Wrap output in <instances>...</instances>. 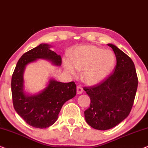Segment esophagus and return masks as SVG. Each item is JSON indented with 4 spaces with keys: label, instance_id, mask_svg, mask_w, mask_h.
<instances>
[{
    "label": "esophagus",
    "instance_id": "esophagus-1",
    "mask_svg": "<svg viewBox=\"0 0 148 148\" xmlns=\"http://www.w3.org/2000/svg\"><path fill=\"white\" fill-rule=\"evenodd\" d=\"M83 92H84V90H83L82 87L79 86L77 87V94H82Z\"/></svg>",
    "mask_w": 148,
    "mask_h": 148
}]
</instances>
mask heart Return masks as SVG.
<instances>
[{"mask_svg":"<svg viewBox=\"0 0 148 148\" xmlns=\"http://www.w3.org/2000/svg\"><path fill=\"white\" fill-rule=\"evenodd\" d=\"M115 56L110 50L94 46L79 47L74 50L71 60H64V67L70 75L76 76L77 71L84 70L83 79L87 84L95 85L108 77L115 64Z\"/></svg>","mask_w":148,"mask_h":148,"instance_id":"heart-1","label":"heart"}]
</instances>
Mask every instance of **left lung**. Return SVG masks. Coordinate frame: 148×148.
Here are the masks:
<instances>
[{"label":"left lung","mask_w":148,"mask_h":148,"mask_svg":"<svg viewBox=\"0 0 148 148\" xmlns=\"http://www.w3.org/2000/svg\"><path fill=\"white\" fill-rule=\"evenodd\" d=\"M116 58L113 73L100 84L84 88L91 103L85 110V119L92 128L107 130L128 116L136 94L138 79L135 64L125 52L112 44Z\"/></svg>","instance_id":"8db88e82"}]
</instances>
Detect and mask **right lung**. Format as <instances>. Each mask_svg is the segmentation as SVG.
<instances>
[{
	"label": "right lung",
	"instance_id": "1",
	"mask_svg": "<svg viewBox=\"0 0 148 148\" xmlns=\"http://www.w3.org/2000/svg\"><path fill=\"white\" fill-rule=\"evenodd\" d=\"M51 45L41 44L21 56L15 66L11 79V92L14 108L30 126L45 129L58 119L64 103L76 95L74 82L62 83L53 78L49 79L43 90L36 94H27L24 86L26 66L38 59H44L53 65H61V57L50 50Z\"/></svg>",
	"mask_w": 148,
	"mask_h": 148
}]
</instances>
